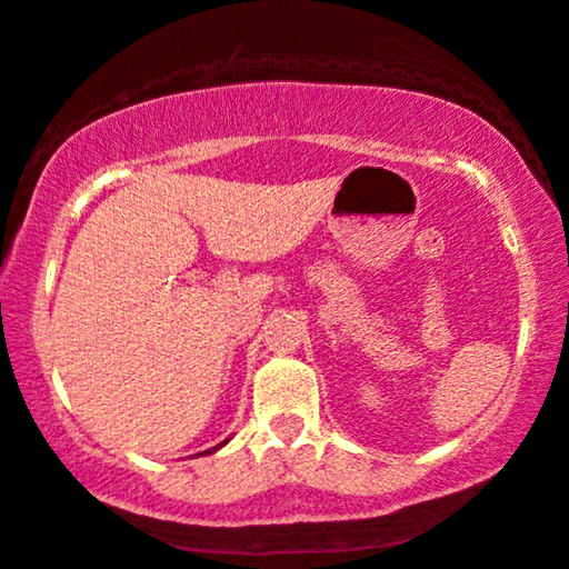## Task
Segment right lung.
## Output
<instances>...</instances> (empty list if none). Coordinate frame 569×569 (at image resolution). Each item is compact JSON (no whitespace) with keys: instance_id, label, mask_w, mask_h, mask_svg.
Instances as JSON below:
<instances>
[{"instance_id":"1","label":"right lung","mask_w":569,"mask_h":569,"mask_svg":"<svg viewBox=\"0 0 569 569\" xmlns=\"http://www.w3.org/2000/svg\"><path fill=\"white\" fill-rule=\"evenodd\" d=\"M224 443H228V440H224ZM224 443H220V446H214V448H212V450H218V448H222V446H224ZM204 453H210V450H204Z\"/></svg>"}]
</instances>
